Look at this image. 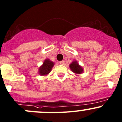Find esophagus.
I'll list each match as a JSON object with an SVG mask.
<instances>
[{"mask_svg": "<svg viewBox=\"0 0 122 122\" xmlns=\"http://www.w3.org/2000/svg\"><path fill=\"white\" fill-rule=\"evenodd\" d=\"M60 64H61V65H64V61H60Z\"/></svg>", "mask_w": 122, "mask_h": 122, "instance_id": "esophagus-1", "label": "esophagus"}]
</instances>
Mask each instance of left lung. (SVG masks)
Segmentation results:
<instances>
[{
  "mask_svg": "<svg viewBox=\"0 0 122 122\" xmlns=\"http://www.w3.org/2000/svg\"><path fill=\"white\" fill-rule=\"evenodd\" d=\"M69 67L71 71L76 74H81L83 72V68L78 64L77 61H73L69 66Z\"/></svg>",
  "mask_w": 122,
  "mask_h": 122,
  "instance_id": "obj_1",
  "label": "left lung"
}]
</instances>
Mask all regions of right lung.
I'll return each mask as SVG.
<instances>
[{
    "label": "right lung",
    "mask_w": 122,
    "mask_h": 122,
    "mask_svg": "<svg viewBox=\"0 0 122 122\" xmlns=\"http://www.w3.org/2000/svg\"><path fill=\"white\" fill-rule=\"evenodd\" d=\"M54 66V62L48 58H46L44 60L42 65L39 67L38 69L39 74L42 76H46L50 73L52 70V67Z\"/></svg>",
    "instance_id": "add662e5"
}]
</instances>
